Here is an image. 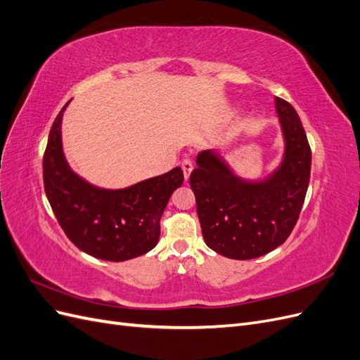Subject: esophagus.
<instances>
[{"label":"esophagus","mask_w":360,"mask_h":360,"mask_svg":"<svg viewBox=\"0 0 360 360\" xmlns=\"http://www.w3.org/2000/svg\"><path fill=\"white\" fill-rule=\"evenodd\" d=\"M181 168H183V174H184V180H188L192 169H193V162L191 159H184L181 162Z\"/></svg>","instance_id":"34e87169"}]
</instances>
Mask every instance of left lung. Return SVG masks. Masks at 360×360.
Here are the masks:
<instances>
[{
  "label": "left lung",
  "instance_id": "obj_1",
  "mask_svg": "<svg viewBox=\"0 0 360 360\" xmlns=\"http://www.w3.org/2000/svg\"><path fill=\"white\" fill-rule=\"evenodd\" d=\"M284 153L264 179L238 176L219 151L204 150L191 174V188L205 245L233 259L269 254L287 240L307 197L311 148L300 118L275 99Z\"/></svg>",
  "mask_w": 360,
  "mask_h": 360
}]
</instances>
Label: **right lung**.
<instances>
[{
	"instance_id": "1",
	"label": "right lung",
	"mask_w": 360,
	"mask_h": 360,
	"mask_svg": "<svg viewBox=\"0 0 360 360\" xmlns=\"http://www.w3.org/2000/svg\"><path fill=\"white\" fill-rule=\"evenodd\" d=\"M70 101L53 122L43 156L48 201L69 240L85 254L105 261H126L147 254L160 236V216L172 192L183 184V171L122 189H106L76 174L63 151L61 122Z\"/></svg>"
}]
</instances>
